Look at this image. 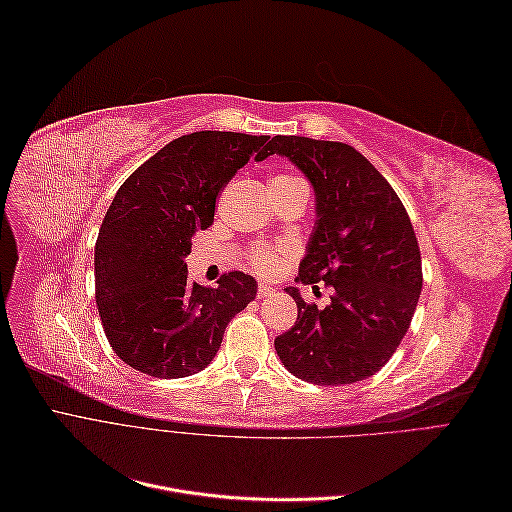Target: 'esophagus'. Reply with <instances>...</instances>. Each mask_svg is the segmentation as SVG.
Returning <instances> with one entry per match:
<instances>
[{"label":"esophagus","mask_w":512,"mask_h":512,"mask_svg":"<svg viewBox=\"0 0 512 512\" xmlns=\"http://www.w3.org/2000/svg\"><path fill=\"white\" fill-rule=\"evenodd\" d=\"M275 294V288H271V286H267V284H260L258 286V292H256V297L258 299H269V297H273Z\"/></svg>","instance_id":"34e87169"}]
</instances>
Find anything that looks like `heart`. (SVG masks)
Instances as JSON below:
<instances>
[{"label": "heart", "instance_id": "1", "mask_svg": "<svg viewBox=\"0 0 512 512\" xmlns=\"http://www.w3.org/2000/svg\"><path fill=\"white\" fill-rule=\"evenodd\" d=\"M294 181H299V179H294L290 175H273L269 179V188H284V185H290ZM286 254H288V247L258 243L247 250V265H250V269L260 275H271L280 269L282 258Z\"/></svg>", "mask_w": 512, "mask_h": 512}]
</instances>
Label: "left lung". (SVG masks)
<instances>
[{
    "label": "left lung",
    "instance_id": "obj_1",
    "mask_svg": "<svg viewBox=\"0 0 512 512\" xmlns=\"http://www.w3.org/2000/svg\"><path fill=\"white\" fill-rule=\"evenodd\" d=\"M269 153L299 166L316 192L318 220L297 280L331 288L324 307L286 288L299 316L275 337V350L290 374L312 384L374 376L410 329L423 288L408 211L376 166L346 143L273 136Z\"/></svg>",
    "mask_w": 512,
    "mask_h": 512
}]
</instances>
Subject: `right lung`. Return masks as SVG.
Here are the masks:
<instances>
[{
	"mask_svg": "<svg viewBox=\"0 0 512 512\" xmlns=\"http://www.w3.org/2000/svg\"><path fill=\"white\" fill-rule=\"evenodd\" d=\"M269 136L192 132L138 166L117 190L96 241V305L121 361L153 378H185L218 354L226 324L256 297V280L224 273L190 282L192 235L239 168L269 153Z\"/></svg>",
	"mask_w": 512,
	"mask_h": 512,
	"instance_id": "add662e5",
	"label": "right lung"
}]
</instances>
